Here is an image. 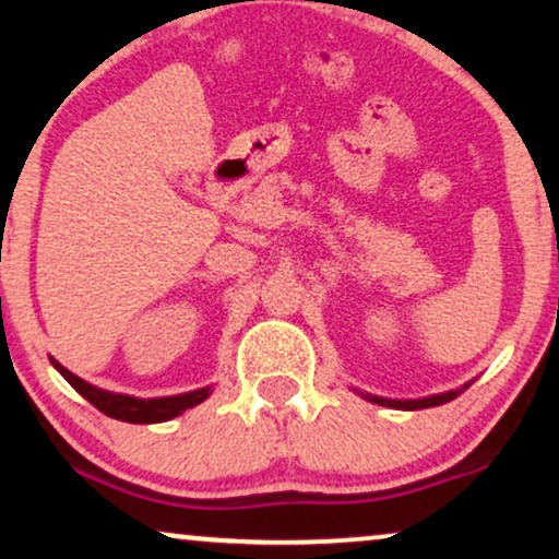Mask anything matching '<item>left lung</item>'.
Returning a JSON list of instances; mask_svg holds the SVG:
<instances>
[{
	"mask_svg": "<svg viewBox=\"0 0 559 559\" xmlns=\"http://www.w3.org/2000/svg\"><path fill=\"white\" fill-rule=\"evenodd\" d=\"M469 384H464L462 390H451V392H443V394H433V397H423V400H384V397H373V394H361L369 402H377V405H386V407H397V409H423V407H436V405H443V402H451L454 397H459L464 390H467Z\"/></svg>",
	"mask_w": 559,
	"mask_h": 559,
	"instance_id": "obj_1",
	"label": "left lung"
}]
</instances>
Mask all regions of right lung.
Instances as JSON below:
<instances>
[{
  "instance_id": "add662e5",
  "label": "right lung",
  "mask_w": 559,
  "mask_h": 559,
  "mask_svg": "<svg viewBox=\"0 0 559 559\" xmlns=\"http://www.w3.org/2000/svg\"><path fill=\"white\" fill-rule=\"evenodd\" d=\"M53 369L61 373L69 384L74 386L76 392L82 394L90 405H95L100 413L108 415V418L123 420V423H165L178 418V415L186 413V409L201 405L203 400L211 394V386H203V390H193L186 394H173V397H154V400H139L131 397V394H116V392H105L100 386H92L90 381H84L72 373L69 369H63L59 361H53Z\"/></svg>"
}]
</instances>
